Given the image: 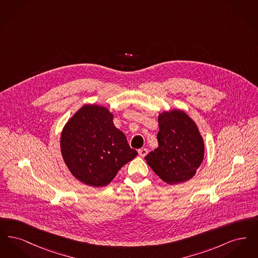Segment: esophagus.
Listing matches in <instances>:
<instances>
[{"label":"esophagus","mask_w":258,"mask_h":258,"mask_svg":"<svg viewBox=\"0 0 258 258\" xmlns=\"http://www.w3.org/2000/svg\"><path fill=\"white\" fill-rule=\"evenodd\" d=\"M138 154H139V156L140 157H146L148 155V149H145V148H142V149H139L138 150Z\"/></svg>","instance_id":"obj_1"}]
</instances>
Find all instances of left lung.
Masks as SVG:
<instances>
[{
    "label": "left lung",
    "instance_id": "8db88e82",
    "mask_svg": "<svg viewBox=\"0 0 258 258\" xmlns=\"http://www.w3.org/2000/svg\"><path fill=\"white\" fill-rule=\"evenodd\" d=\"M158 121L159 147L145 157L148 165L166 184L186 182L203 161L204 139L196 122L184 111H163Z\"/></svg>",
    "mask_w": 258,
    "mask_h": 258
}]
</instances>
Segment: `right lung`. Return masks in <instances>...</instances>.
<instances>
[{"label":"right lung","mask_w":258,"mask_h":258,"mask_svg":"<svg viewBox=\"0 0 258 258\" xmlns=\"http://www.w3.org/2000/svg\"><path fill=\"white\" fill-rule=\"evenodd\" d=\"M113 113L98 104L76 111L61 131L60 147L67 167L82 184L105 186L137 152L113 123Z\"/></svg>","instance_id":"obj_1"}]
</instances>
